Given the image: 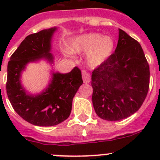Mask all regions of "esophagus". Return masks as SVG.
<instances>
[{
  "mask_svg": "<svg viewBox=\"0 0 160 160\" xmlns=\"http://www.w3.org/2000/svg\"><path fill=\"white\" fill-rule=\"evenodd\" d=\"M82 77H83V82L85 83H90V75L88 72H87L86 71L83 70L82 71Z\"/></svg>",
  "mask_w": 160,
  "mask_h": 160,
  "instance_id": "34e87169",
  "label": "esophagus"
}]
</instances>
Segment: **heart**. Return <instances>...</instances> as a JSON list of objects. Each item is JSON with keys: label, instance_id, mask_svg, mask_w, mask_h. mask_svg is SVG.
<instances>
[{"label": "heart", "instance_id": "1", "mask_svg": "<svg viewBox=\"0 0 160 160\" xmlns=\"http://www.w3.org/2000/svg\"><path fill=\"white\" fill-rule=\"evenodd\" d=\"M115 42L111 36L101 34L87 33L75 37L71 42L69 50L72 53H87V66L95 69L104 64L112 56Z\"/></svg>", "mask_w": 160, "mask_h": 160}]
</instances>
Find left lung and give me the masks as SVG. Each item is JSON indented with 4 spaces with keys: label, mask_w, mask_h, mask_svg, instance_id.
Listing matches in <instances>:
<instances>
[{
    "label": "left lung",
    "mask_w": 160,
    "mask_h": 160,
    "mask_svg": "<svg viewBox=\"0 0 160 160\" xmlns=\"http://www.w3.org/2000/svg\"><path fill=\"white\" fill-rule=\"evenodd\" d=\"M112 56L92 72V102L98 117L116 122L136 112L147 95L149 67L139 43L118 29Z\"/></svg>",
    "instance_id": "left-lung-1"
}]
</instances>
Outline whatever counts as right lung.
<instances>
[{"instance_id":"right-lung-1","label":"right lung","mask_w":160,"mask_h":160,"mask_svg":"<svg viewBox=\"0 0 160 160\" xmlns=\"http://www.w3.org/2000/svg\"><path fill=\"white\" fill-rule=\"evenodd\" d=\"M57 28L42 30L28 35L18 47L8 64L6 90L14 110L24 120L38 126H53L70 116L76 93L83 83L81 72L77 67L70 72L52 71L47 88L31 94L22 84V72L30 62L45 59L52 64L54 56L51 42Z\"/></svg>"}]
</instances>
